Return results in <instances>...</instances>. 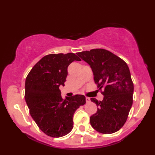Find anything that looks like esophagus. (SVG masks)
<instances>
[{
	"label": "esophagus",
	"mask_w": 155,
	"mask_h": 155,
	"mask_svg": "<svg viewBox=\"0 0 155 155\" xmlns=\"http://www.w3.org/2000/svg\"><path fill=\"white\" fill-rule=\"evenodd\" d=\"M86 102H87V103H90V102H91V99H90L89 97H86Z\"/></svg>",
	"instance_id": "34e87169"
}]
</instances>
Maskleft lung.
Returning <instances> with one entry per match:
<instances>
[{"label": "left lung", "mask_w": 155, "mask_h": 155, "mask_svg": "<svg viewBox=\"0 0 155 155\" xmlns=\"http://www.w3.org/2000/svg\"><path fill=\"white\" fill-rule=\"evenodd\" d=\"M77 54L91 66L94 83L104 95L102 101L91 98L98 107L90 118L91 126L103 134L117 132L126 123L133 104L134 84L129 68L123 59L106 49Z\"/></svg>", "instance_id": "obj_1"}]
</instances>
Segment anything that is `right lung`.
<instances>
[{
    "mask_svg": "<svg viewBox=\"0 0 155 155\" xmlns=\"http://www.w3.org/2000/svg\"><path fill=\"white\" fill-rule=\"evenodd\" d=\"M81 61L74 53L45 56L29 72L25 81V101L32 118L47 135H67L73 128L74 113L86 103L84 95L61 97L60 85H64L68 65Z\"/></svg>",
    "mask_w": 155,
    "mask_h": 155,
    "instance_id": "1",
    "label": "right lung"
}]
</instances>
